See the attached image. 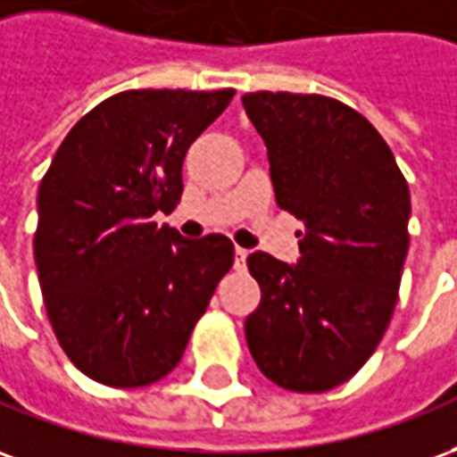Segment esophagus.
<instances>
[{"label":"esophagus","mask_w":457,"mask_h":457,"mask_svg":"<svg viewBox=\"0 0 457 457\" xmlns=\"http://www.w3.org/2000/svg\"><path fill=\"white\" fill-rule=\"evenodd\" d=\"M245 262H247V250L235 247V267H237V270H245Z\"/></svg>","instance_id":"esophagus-1"}]
</instances>
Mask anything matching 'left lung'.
Returning <instances> with one entry per match:
<instances>
[{
	"label": "left lung",
	"mask_w": 457,
	"mask_h": 457,
	"mask_svg": "<svg viewBox=\"0 0 457 457\" xmlns=\"http://www.w3.org/2000/svg\"><path fill=\"white\" fill-rule=\"evenodd\" d=\"M242 104L267 145L277 205L304 225L296 264L247 257L262 289L247 346L270 381L321 394L369 361L394 317L408 183L378 130L337 98L257 91Z\"/></svg>",
	"instance_id": "1"
}]
</instances>
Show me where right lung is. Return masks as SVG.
<instances>
[{
    "mask_svg": "<svg viewBox=\"0 0 457 457\" xmlns=\"http://www.w3.org/2000/svg\"><path fill=\"white\" fill-rule=\"evenodd\" d=\"M235 91H123L63 138L39 185L34 260L71 363L113 388L161 381L229 272L225 235L185 239L153 222L183 195L190 143Z\"/></svg>",
    "mask_w": 457,
    "mask_h": 457,
    "instance_id": "right-lung-1",
    "label": "right lung"
}]
</instances>
